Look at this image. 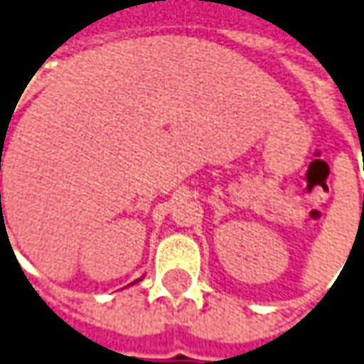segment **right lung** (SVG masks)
Wrapping results in <instances>:
<instances>
[{
    "mask_svg": "<svg viewBox=\"0 0 364 364\" xmlns=\"http://www.w3.org/2000/svg\"><path fill=\"white\" fill-rule=\"evenodd\" d=\"M0 199H1V193H0Z\"/></svg>",
    "mask_w": 364,
    "mask_h": 364,
    "instance_id": "right-lung-1",
    "label": "right lung"
}]
</instances>
